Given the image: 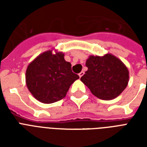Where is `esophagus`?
<instances>
[{
    "mask_svg": "<svg viewBox=\"0 0 147 147\" xmlns=\"http://www.w3.org/2000/svg\"><path fill=\"white\" fill-rule=\"evenodd\" d=\"M83 75H84V71H81L80 73L78 74V76H79V77H80V78L83 76Z\"/></svg>",
    "mask_w": 147,
    "mask_h": 147,
    "instance_id": "1",
    "label": "esophagus"
}]
</instances>
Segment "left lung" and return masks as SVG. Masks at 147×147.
Wrapping results in <instances>:
<instances>
[{"label":"left lung","mask_w":147,"mask_h":147,"mask_svg":"<svg viewBox=\"0 0 147 147\" xmlns=\"http://www.w3.org/2000/svg\"><path fill=\"white\" fill-rule=\"evenodd\" d=\"M85 65L88 70L81 81L97 98L111 100L127 86L129 71L118 58L107 53L103 56L90 55Z\"/></svg>","instance_id":"obj_1"}]
</instances>
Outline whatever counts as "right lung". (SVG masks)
I'll return each mask as SVG.
<instances>
[{"label":"right lung","instance_id":"1","mask_svg":"<svg viewBox=\"0 0 147 147\" xmlns=\"http://www.w3.org/2000/svg\"><path fill=\"white\" fill-rule=\"evenodd\" d=\"M79 76L71 71V65L64 53L46 51L29 64L26 83L29 91L39 101L51 104L62 100L71 85Z\"/></svg>","mask_w":147,"mask_h":147}]
</instances>
